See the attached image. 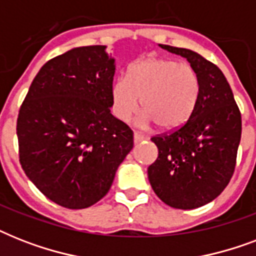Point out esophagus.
Segmentation results:
<instances>
[{
    "mask_svg": "<svg viewBox=\"0 0 256 256\" xmlns=\"http://www.w3.org/2000/svg\"><path fill=\"white\" fill-rule=\"evenodd\" d=\"M146 140V136L140 134V132H134V142H136V144H140V142H142V140Z\"/></svg>",
    "mask_w": 256,
    "mask_h": 256,
    "instance_id": "esophagus-1",
    "label": "esophagus"
}]
</instances>
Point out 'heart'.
Masks as SVG:
<instances>
[{
    "mask_svg": "<svg viewBox=\"0 0 256 256\" xmlns=\"http://www.w3.org/2000/svg\"><path fill=\"white\" fill-rule=\"evenodd\" d=\"M200 92L198 73L188 64L168 58H144L128 68L110 88L112 112L128 120L140 108L144 120L160 130L180 128L194 112Z\"/></svg>",
    "mask_w": 256,
    "mask_h": 256,
    "instance_id": "b5f03b06",
    "label": "heart"
}]
</instances>
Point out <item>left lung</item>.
I'll list each match as a JSON object with an SVG mask.
<instances>
[{
    "instance_id": "obj_1",
    "label": "left lung",
    "mask_w": 256,
    "mask_h": 256,
    "mask_svg": "<svg viewBox=\"0 0 256 256\" xmlns=\"http://www.w3.org/2000/svg\"><path fill=\"white\" fill-rule=\"evenodd\" d=\"M182 56L198 73L200 92L187 122L152 140L158 158L148 168L158 198L191 210L214 200L230 182L236 164L242 116L222 70L192 50L160 45Z\"/></svg>"
}]
</instances>
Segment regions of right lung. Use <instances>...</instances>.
Segmentation results:
<instances>
[{
    "instance_id": "1",
    "label": "right lung",
    "mask_w": 256,
    "mask_h": 256,
    "mask_svg": "<svg viewBox=\"0 0 256 256\" xmlns=\"http://www.w3.org/2000/svg\"><path fill=\"white\" fill-rule=\"evenodd\" d=\"M114 58L82 46L42 66L17 120L20 164L60 206L80 210L108 194L134 146L132 130L110 112Z\"/></svg>"
}]
</instances>
